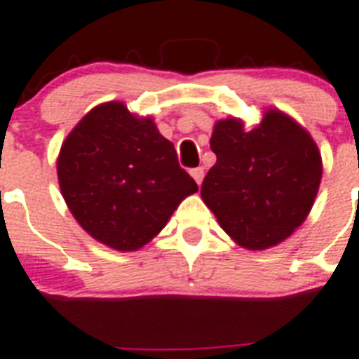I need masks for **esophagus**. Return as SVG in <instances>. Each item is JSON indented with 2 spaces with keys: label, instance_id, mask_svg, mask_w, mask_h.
Returning <instances> with one entry per match:
<instances>
[{
  "label": "esophagus",
  "instance_id": "esophagus-1",
  "mask_svg": "<svg viewBox=\"0 0 359 359\" xmlns=\"http://www.w3.org/2000/svg\"><path fill=\"white\" fill-rule=\"evenodd\" d=\"M191 177H194L197 184H201L204 179V168H195V170H191Z\"/></svg>",
  "mask_w": 359,
  "mask_h": 359
}]
</instances>
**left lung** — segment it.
Here are the masks:
<instances>
[{
    "label": "left lung",
    "mask_w": 359,
    "mask_h": 359,
    "mask_svg": "<svg viewBox=\"0 0 359 359\" xmlns=\"http://www.w3.org/2000/svg\"><path fill=\"white\" fill-rule=\"evenodd\" d=\"M210 147L217 162L201 195L241 246H276L305 221L323 168L318 146L299 123L273 109L250 131L237 118L221 120Z\"/></svg>",
    "instance_id": "1"
}]
</instances>
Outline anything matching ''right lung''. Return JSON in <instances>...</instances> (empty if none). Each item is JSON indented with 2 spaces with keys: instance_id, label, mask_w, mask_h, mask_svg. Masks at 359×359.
I'll return each mask as SVG.
<instances>
[{
  "instance_id": "1",
  "label": "right lung",
  "mask_w": 359,
  "mask_h": 359,
  "mask_svg": "<svg viewBox=\"0 0 359 359\" xmlns=\"http://www.w3.org/2000/svg\"><path fill=\"white\" fill-rule=\"evenodd\" d=\"M58 180L83 230L120 252L142 248L198 189L153 120L137 118L120 102L95 107L69 133Z\"/></svg>"
}]
</instances>
